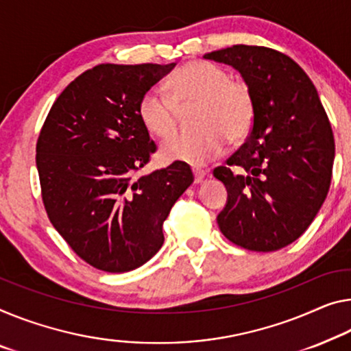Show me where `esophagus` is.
Returning a JSON list of instances; mask_svg holds the SVG:
<instances>
[{"instance_id": "1", "label": "esophagus", "mask_w": 351, "mask_h": 351, "mask_svg": "<svg viewBox=\"0 0 351 351\" xmlns=\"http://www.w3.org/2000/svg\"><path fill=\"white\" fill-rule=\"evenodd\" d=\"M193 174H194V183H201L207 172L201 168H193Z\"/></svg>"}]
</instances>
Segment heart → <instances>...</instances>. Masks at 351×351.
I'll return each mask as SVG.
<instances>
[{
  "mask_svg": "<svg viewBox=\"0 0 351 351\" xmlns=\"http://www.w3.org/2000/svg\"><path fill=\"white\" fill-rule=\"evenodd\" d=\"M168 95L149 89L138 105L139 121L157 138H168L179 125V110L197 104V133L176 134L161 145L165 161L201 166L224 152L226 145L247 136L254 123V97L243 82L230 80L226 69L193 61L166 82Z\"/></svg>",
  "mask_w": 351,
  "mask_h": 351,
  "instance_id": "b5f03b06",
  "label": "heart"
}]
</instances>
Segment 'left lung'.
<instances>
[{
    "label": "left lung",
    "instance_id": "obj_1",
    "mask_svg": "<svg viewBox=\"0 0 351 351\" xmlns=\"http://www.w3.org/2000/svg\"><path fill=\"white\" fill-rule=\"evenodd\" d=\"M204 58L239 70L256 108L246 143L213 171L228 190L219 230L245 250H281L304 234L330 190V121L311 78L284 53L234 45Z\"/></svg>",
    "mask_w": 351,
    "mask_h": 351
}]
</instances>
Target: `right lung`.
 I'll list each match as a JSON object with an SVG mask.
<instances>
[{
	"mask_svg": "<svg viewBox=\"0 0 351 351\" xmlns=\"http://www.w3.org/2000/svg\"><path fill=\"white\" fill-rule=\"evenodd\" d=\"M174 67L100 64L86 70L58 97L37 139L48 218L101 271H132L157 254L163 221L194 180L182 161L134 176L157 149L139 121V100Z\"/></svg>",
	"mask_w": 351,
	"mask_h": 351,
	"instance_id": "right-lung-1",
	"label": "right lung"
}]
</instances>
